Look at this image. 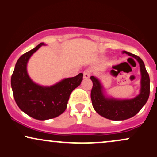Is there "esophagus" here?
Wrapping results in <instances>:
<instances>
[{
  "mask_svg": "<svg viewBox=\"0 0 157 157\" xmlns=\"http://www.w3.org/2000/svg\"><path fill=\"white\" fill-rule=\"evenodd\" d=\"M91 75V71L90 70H85L84 71V78H90V76Z\"/></svg>",
  "mask_w": 157,
  "mask_h": 157,
  "instance_id": "34e87169",
  "label": "esophagus"
}]
</instances>
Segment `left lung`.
Masks as SVG:
<instances>
[{
  "mask_svg": "<svg viewBox=\"0 0 157 157\" xmlns=\"http://www.w3.org/2000/svg\"><path fill=\"white\" fill-rule=\"evenodd\" d=\"M123 53H126L135 58L140 64V71L142 74L141 90L140 95H138L136 97L133 99L127 100L107 98L104 96L102 87L99 81L94 76L90 77L93 82L90 96L93 108L103 117L115 121L124 120L134 117L145 105L150 95L149 74L145 69L143 61L138 56H136L127 51H123ZM112 67L115 68L116 66ZM110 72L113 75H117V71L114 70H112Z\"/></svg>",
  "mask_w": 157,
  "mask_h": 157,
  "instance_id": "obj_1",
  "label": "left lung"
}]
</instances>
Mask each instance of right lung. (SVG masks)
<instances>
[{
    "label": "right lung",
    "mask_w": 157,
    "mask_h": 157,
    "mask_svg": "<svg viewBox=\"0 0 157 157\" xmlns=\"http://www.w3.org/2000/svg\"><path fill=\"white\" fill-rule=\"evenodd\" d=\"M40 43L17 60L11 77L14 98L19 108L29 117L46 120L59 117L67 106L70 95L80 85L83 74L67 78L51 87H41L35 84L26 72V64L30 56L41 46Z\"/></svg>",
    "instance_id": "1"
}]
</instances>
